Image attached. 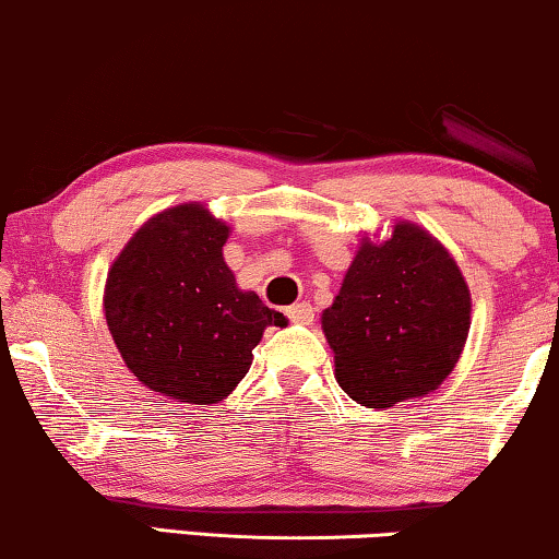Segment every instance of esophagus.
I'll list each match as a JSON object with an SVG mask.
<instances>
[{
  "instance_id": "1",
  "label": "esophagus",
  "mask_w": 559,
  "mask_h": 559,
  "mask_svg": "<svg viewBox=\"0 0 559 559\" xmlns=\"http://www.w3.org/2000/svg\"><path fill=\"white\" fill-rule=\"evenodd\" d=\"M285 316L293 320V323L310 325L312 318H316V308H312L310 302H295V305H289V308L285 310Z\"/></svg>"
}]
</instances>
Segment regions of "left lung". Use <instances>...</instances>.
Returning <instances> with one entry per match:
<instances>
[{"instance_id":"8db88e82","label":"left lung","mask_w":559,"mask_h":559,"mask_svg":"<svg viewBox=\"0 0 559 559\" xmlns=\"http://www.w3.org/2000/svg\"><path fill=\"white\" fill-rule=\"evenodd\" d=\"M471 328V295L453 257L415 224L364 241L323 331L335 379L364 407L430 394L455 369Z\"/></svg>"}]
</instances>
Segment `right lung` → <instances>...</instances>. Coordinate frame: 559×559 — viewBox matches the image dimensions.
Segmentation results:
<instances>
[{
	"label": "right lung",
	"instance_id": "right-lung-1",
	"mask_svg": "<svg viewBox=\"0 0 559 559\" xmlns=\"http://www.w3.org/2000/svg\"><path fill=\"white\" fill-rule=\"evenodd\" d=\"M228 226L203 205L157 213L106 277L104 310L127 369L152 392L216 404L251 366L266 325H285L224 262Z\"/></svg>",
	"mask_w": 559,
	"mask_h": 559
}]
</instances>
